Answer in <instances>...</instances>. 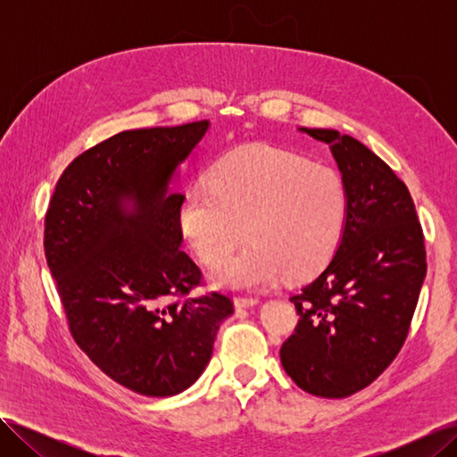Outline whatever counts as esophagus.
<instances>
[{"instance_id": "34e87169", "label": "esophagus", "mask_w": 457, "mask_h": 457, "mask_svg": "<svg viewBox=\"0 0 457 457\" xmlns=\"http://www.w3.org/2000/svg\"><path fill=\"white\" fill-rule=\"evenodd\" d=\"M259 299L257 297H234V305H237V309H245V307H253L257 305Z\"/></svg>"}]
</instances>
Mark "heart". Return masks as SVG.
Instances as JSON below:
<instances>
[{"label": "heart", "mask_w": 457, "mask_h": 457, "mask_svg": "<svg viewBox=\"0 0 457 457\" xmlns=\"http://www.w3.org/2000/svg\"><path fill=\"white\" fill-rule=\"evenodd\" d=\"M347 217L349 192L336 170L269 145L228 152L207 187L185 192L177 213L205 265H215L246 227L251 244L213 270V282L230 289L267 287L282 274L311 278L334 259Z\"/></svg>", "instance_id": "heart-1"}]
</instances>
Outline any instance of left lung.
<instances>
[{
	"label": "left lung",
	"mask_w": 457,
	"mask_h": 457,
	"mask_svg": "<svg viewBox=\"0 0 457 457\" xmlns=\"http://www.w3.org/2000/svg\"><path fill=\"white\" fill-rule=\"evenodd\" d=\"M301 131L329 145L349 217L329 265L289 297L299 320L280 361L303 391L345 398L403 349L427 272L425 238L408 187L379 156L336 129Z\"/></svg>",
	"instance_id": "obj_1"
}]
</instances>
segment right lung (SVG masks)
<instances>
[{
    "instance_id": "add662e5",
    "label": "right lung",
    "mask_w": 457,
    "mask_h": 457,
    "mask_svg": "<svg viewBox=\"0 0 457 457\" xmlns=\"http://www.w3.org/2000/svg\"><path fill=\"white\" fill-rule=\"evenodd\" d=\"M207 128L202 120L131 129L87 148L62 171L46 213L47 267L74 341L110 379L145 396L188 389L234 312L220 292L190 297L202 270L181 250L183 195L168 192Z\"/></svg>"
}]
</instances>
